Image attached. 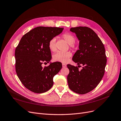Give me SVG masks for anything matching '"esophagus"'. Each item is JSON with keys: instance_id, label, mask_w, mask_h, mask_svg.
Instances as JSON below:
<instances>
[{"instance_id": "obj_1", "label": "esophagus", "mask_w": 121, "mask_h": 121, "mask_svg": "<svg viewBox=\"0 0 121 121\" xmlns=\"http://www.w3.org/2000/svg\"><path fill=\"white\" fill-rule=\"evenodd\" d=\"M62 67H65L66 66V65L65 64H62Z\"/></svg>"}]
</instances>
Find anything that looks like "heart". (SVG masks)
<instances>
[{"label": "heart", "instance_id": "obj_1", "mask_svg": "<svg viewBox=\"0 0 121 121\" xmlns=\"http://www.w3.org/2000/svg\"><path fill=\"white\" fill-rule=\"evenodd\" d=\"M62 38L70 45H73L75 42L74 37L70 34L65 33L62 35ZM56 38H52L50 41L49 44H48L49 49L52 52H55L56 51ZM71 56V54L69 52H58L53 55L52 57L53 60L56 61L60 62H62V63H66L67 62H68Z\"/></svg>", "mask_w": 121, "mask_h": 121}]
</instances>
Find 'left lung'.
Returning a JSON list of instances; mask_svg holds the SVG:
<instances>
[{
	"label": "left lung",
	"mask_w": 121,
	"mask_h": 121,
	"mask_svg": "<svg viewBox=\"0 0 121 121\" xmlns=\"http://www.w3.org/2000/svg\"><path fill=\"white\" fill-rule=\"evenodd\" d=\"M70 31L75 34L79 41V50L72 60L83 66L79 70L77 66L67 65L69 70L67 82L70 90L84 94L93 90L103 78L107 63L105 48L97 35L88 27L71 28Z\"/></svg>",
	"instance_id": "obj_1"
}]
</instances>
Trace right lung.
Here are the masks:
<instances>
[{
    "label": "right lung",
    "mask_w": 121,
    "mask_h": 121,
    "mask_svg": "<svg viewBox=\"0 0 121 121\" xmlns=\"http://www.w3.org/2000/svg\"><path fill=\"white\" fill-rule=\"evenodd\" d=\"M63 30L64 28L36 27L22 37L16 48L17 75L24 86L33 92L42 93L50 89L54 84L53 77L62 68L60 62H51L44 68L42 65L51 61L48 44Z\"/></svg>",
    "instance_id": "add662e5"
}]
</instances>
